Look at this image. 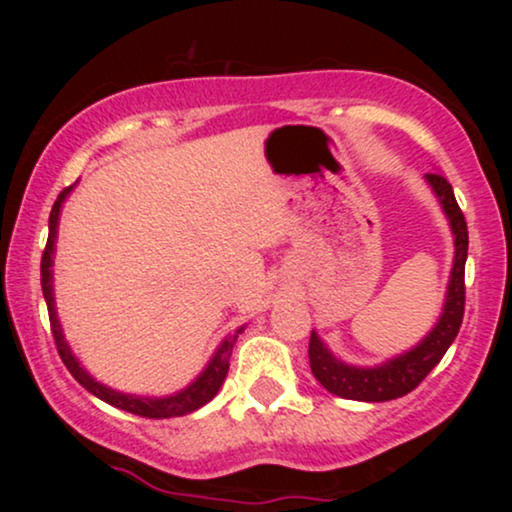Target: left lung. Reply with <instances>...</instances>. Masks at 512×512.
I'll return each mask as SVG.
<instances>
[{
    "label": "left lung",
    "instance_id": "obj_1",
    "mask_svg": "<svg viewBox=\"0 0 512 512\" xmlns=\"http://www.w3.org/2000/svg\"><path fill=\"white\" fill-rule=\"evenodd\" d=\"M426 182L436 192L440 207L450 221L452 238H455V260H452L448 293H445L440 320L414 349L373 368H358L339 361L315 332L310 334V370H313L317 383L332 395L356 399V402H390V399L409 395L438 366L440 358L445 356V351L450 349L457 332H460L464 315V262H467L469 245L467 221H464L462 209L457 207L452 185L443 175L426 173Z\"/></svg>",
    "mask_w": 512,
    "mask_h": 512
}]
</instances>
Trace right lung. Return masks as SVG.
Masks as SVG:
<instances>
[{
	"mask_svg": "<svg viewBox=\"0 0 512 512\" xmlns=\"http://www.w3.org/2000/svg\"><path fill=\"white\" fill-rule=\"evenodd\" d=\"M69 192H72V187H64V190L60 192V197H57L55 204H52L48 245H45V250H43V260H40V286H43L45 303H48L50 330H52V337H55V344H57V351H60L62 363L67 366L69 373L74 375L76 383H79L81 387H86L91 395L103 399V402L113 404V407H117V409L129 411V414L146 416V419H173V416L192 414V411L204 407V404L211 402V399L216 397V392H219L223 380H226L233 344H236L238 334L243 332V327H240L236 334H231V337L223 339L219 349H216V354L211 356L209 366L199 373L197 380H192L185 390L175 392V395H170V397H139V395H125V392L110 390V387L98 383L96 378H91V375L86 373V368L76 361V356L72 354V349H69L67 339H64V334H62V325H60V320H57V310H55V296H52V255H55L57 223H60L62 204H64V199H67Z\"/></svg>",
	"mask_w": 512,
	"mask_h": 512,
	"instance_id": "right-lung-1",
	"label": "right lung"
}]
</instances>
